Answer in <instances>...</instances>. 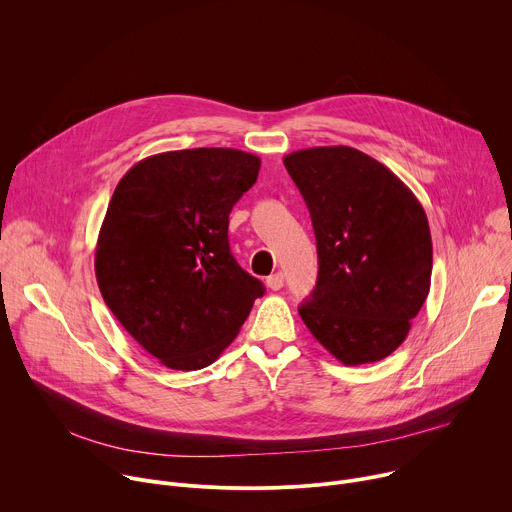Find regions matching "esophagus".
Masks as SVG:
<instances>
[{"label":"esophagus","instance_id":"1","mask_svg":"<svg viewBox=\"0 0 512 512\" xmlns=\"http://www.w3.org/2000/svg\"><path fill=\"white\" fill-rule=\"evenodd\" d=\"M265 283H267V287L273 289V291L281 289V287H283V273H273V275H269Z\"/></svg>","mask_w":512,"mask_h":512}]
</instances>
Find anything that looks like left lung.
Masks as SVG:
<instances>
[{
  "label": "left lung",
  "instance_id": "8db88e82",
  "mask_svg": "<svg viewBox=\"0 0 512 512\" xmlns=\"http://www.w3.org/2000/svg\"><path fill=\"white\" fill-rule=\"evenodd\" d=\"M283 164L308 204L318 249L304 324L346 367L383 360L429 294L433 253L421 202L387 166L346 145L291 152Z\"/></svg>",
  "mask_w": 512,
  "mask_h": 512
}]
</instances>
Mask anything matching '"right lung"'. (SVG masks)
<instances>
[{
  "mask_svg": "<svg viewBox=\"0 0 512 512\" xmlns=\"http://www.w3.org/2000/svg\"><path fill=\"white\" fill-rule=\"evenodd\" d=\"M259 168L231 148L164 152L137 162L111 196L95 249L101 296L168 369L212 364L263 296L229 247V214Z\"/></svg>",
  "mask_w": 512,
  "mask_h": 512,
  "instance_id": "right-lung-1",
  "label": "right lung"
}]
</instances>
